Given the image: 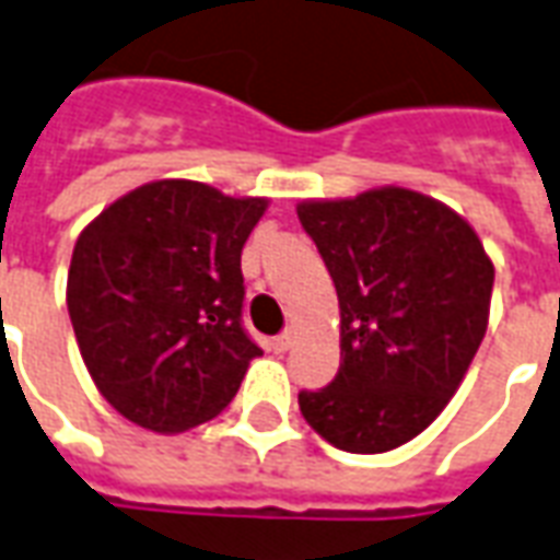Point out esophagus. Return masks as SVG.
<instances>
[{
	"label": "esophagus",
	"mask_w": 560,
	"mask_h": 560,
	"mask_svg": "<svg viewBox=\"0 0 560 560\" xmlns=\"http://www.w3.org/2000/svg\"><path fill=\"white\" fill-rule=\"evenodd\" d=\"M289 345H292V334H280L271 339V348H275L277 354H283V351H289Z\"/></svg>",
	"instance_id": "1"
}]
</instances>
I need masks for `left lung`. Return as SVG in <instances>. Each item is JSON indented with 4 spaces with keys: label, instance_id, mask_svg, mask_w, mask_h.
Instances as JSON below:
<instances>
[{
    "label": "left lung",
    "instance_id": "left-lung-1",
    "mask_svg": "<svg viewBox=\"0 0 560 560\" xmlns=\"http://www.w3.org/2000/svg\"><path fill=\"white\" fill-rule=\"evenodd\" d=\"M298 218L334 277L342 348L330 386L298 395L301 413L354 455L410 443L485 339L493 262L455 209L401 185L304 200Z\"/></svg>",
    "mask_w": 560,
    "mask_h": 560
}]
</instances>
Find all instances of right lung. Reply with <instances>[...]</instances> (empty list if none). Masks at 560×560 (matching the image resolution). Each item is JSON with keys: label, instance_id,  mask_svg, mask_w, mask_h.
Masks as SVG:
<instances>
[{"label": "right lung", "instance_id": "obj_1", "mask_svg": "<svg viewBox=\"0 0 560 560\" xmlns=\"http://www.w3.org/2000/svg\"><path fill=\"white\" fill-rule=\"evenodd\" d=\"M265 197L155 179L79 233L67 310L108 405L155 434L215 419L262 351L242 327V247Z\"/></svg>", "mask_w": 560, "mask_h": 560}]
</instances>
